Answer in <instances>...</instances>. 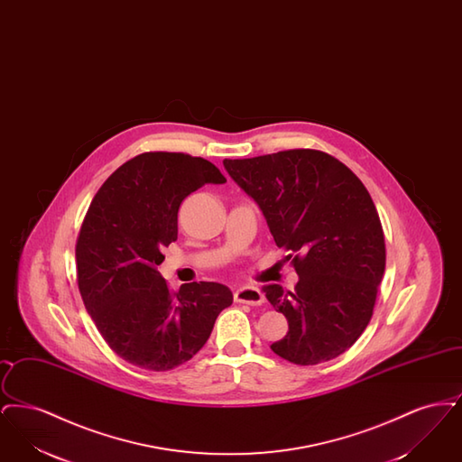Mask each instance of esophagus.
<instances>
[{
  "mask_svg": "<svg viewBox=\"0 0 462 462\" xmlns=\"http://www.w3.org/2000/svg\"><path fill=\"white\" fill-rule=\"evenodd\" d=\"M234 300L237 303H245L249 307H260L264 303L263 292L258 287L253 286L239 287L234 292Z\"/></svg>",
  "mask_w": 462,
  "mask_h": 462,
  "instance_id": "obj_1",
  "label": "esophagus"
}]
</instances>
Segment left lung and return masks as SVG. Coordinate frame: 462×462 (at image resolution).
Returning <instances> with one entry per match:
<instances>
[{
    "label": "left lung",
    "instance_id": "8db88e82",
    "mask_svg": "<svg viewBox=\"0 0 462 462\" xmlns=\"http://www.w3.org/2000/svg\"><path fill=\"white\" fill-rule=\"evenodd\" d=\"M223 166L256 200L300 275L294 291L263 287L289 324L270 348L298 365L346 352L371 322L386 264L371 194L348 166L313 149L225 159Z\"/></svg>",
    "mask_w": 462,
    "mask_h": 462
}]
</instances>
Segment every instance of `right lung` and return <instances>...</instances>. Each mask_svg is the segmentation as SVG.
<instances>
[{
	"instance_id": "1",
	"label": "right lung",
	"mask_w": 462,
	"mask_h": 462,
	"mask_svg": "<svg viewBox=\"0 0 462 462\" xmlns=\"http://www.w3.org/2000/svg\"><path fill=\"white\" fill-rule=\"evenodd\" d=\"M220 170L181 152H143L106 180L91 200L76 242L78 287L91 320L123 360L170 371L206 345L230 289L192 282L173 292L157 266L176 241L181 200Z\"/></svg>"
}]
</instances>
